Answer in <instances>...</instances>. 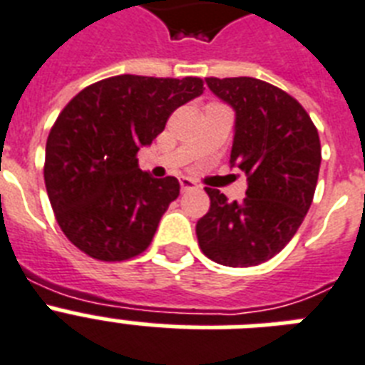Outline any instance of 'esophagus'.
<instances>
[{
  "label": "esophagus",
  "instance_id": "obj_1",
  "mask_svg": "<svg viewBox=\"0 0 365 365\" xmlns=\"http://www.w3.org/2000/svg\"><path fill=\"white\" fill-rule=\"evenodd\" d=\"M180 187H182V191L185 192V191H191V189H197L198 185L192 182V180H189V178H182V180H180Z\"/></svg>",
  "mask_w": 365,
  "mask_h": 365
}]
</instances>
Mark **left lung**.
I'll list each match as a JSON object with an SVG mask.
<instances>
[{
  "label": "left lung",
  "mask_w": 365,
  "mask_h": 365,
  "mask_svg": "<svg viewBox=\"0 0 365 365\" xmlns=\"http://www.w3.org/2000/svg\"><path fill=\"white\" fill-rule=\"evenodd\" d=\"M210 90L236 112L230 167L247 176L242 202L206 187L210 210L197 238L213 262L247 268L289 244L313 202L321 140L304 106L264 80L206 78Z\"/></svg>",
  "instance_id": "8db88e82"
}]
</instances>
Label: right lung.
<instances>
[{
  "label": "right lung",
  "mask_w": 365,
  "mask_h": 365,
  "mask_svg": "<svg viewBox=\"0 0 365 365\" xmlns=\"http://www.w3.org/2000/svg\"><path fill=\"white\" fill-rule=\"evenodd\" d=\"M202 86L197 76L120 75L67 103L46 140L44 185L71 244L105 262L148 250L180 183L142 173L136 153L178 106L202 96Z\"/></svg>",
  "instance_id": "1"
}]
</instances>
